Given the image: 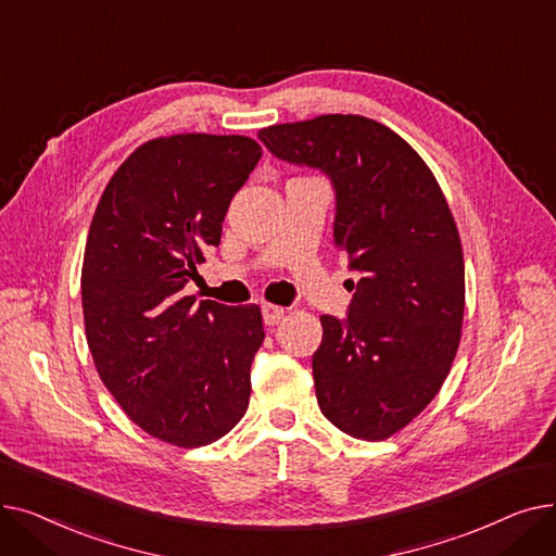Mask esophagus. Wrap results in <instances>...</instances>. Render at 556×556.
<instances>
[{
  "instance_id": "1",
  "label": "esophagus",
  "mask_w": 556,
  "mask_h": 556,
  "mask_svg": "<svg viewBox=\"0 0 556 556\" xmlns=\"http://www.w3.org/2000/svg\"><path fill=\"white\" fill-rule=\"evenodd\" d=\"M261 313H263V323H266L268 327L279 325L281 319H283V315H286V311L281 306H275V304H263Z\"/></svg>"
}]
</instances>
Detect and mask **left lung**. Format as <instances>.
Segmentation results:
<instances>
[{
	"mask_svg": "<svg viewBox=\"0 0 556 556\" xmlns=\"http://www.w3.org/2000/svg\"><path fill=\"white\" fill-rule=\"evenodd\" d=\"M258 139L331 180L333 243L361 273L346 317H319V410L358 440H388L440 392L459 346L464 256L448 202L413 146L367 116L323 114Z\"/></svg>",
	"mask_w": 556,
	"mask_h": 556,
	"instance_id": "8db88e82",
	"label": "left lung"
}]
</instances>
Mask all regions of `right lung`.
I'll return each mask as SVG.
<instances>
[{"label":"right lung","mask_w":556,"mask_h":556,"mask_svg":"<svg viewBox=\"0 0 556 556\" xmlns=\"http://www.w3.org/2000/svg\"><path fill=\"white\" fill-rule=\"evenodd\" d=\"M261 160L241 135L146 141L116 168L87 237L80 295L101 381L149 434L207 446L241 421L266 338L258 306L187 295Z\"/></svg>","instance_id":"1"}]
</instances>
